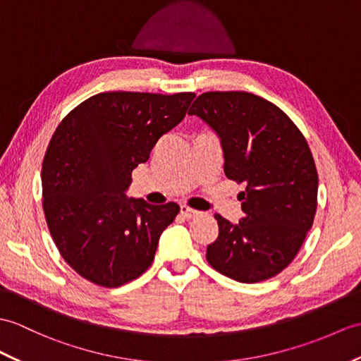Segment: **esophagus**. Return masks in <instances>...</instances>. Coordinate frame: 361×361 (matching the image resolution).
<instances>
[{
  "label": "esophagus",
  "instance_id": "1",
  "mask_svg": "<svg viewBox=\"0 0 361 361\" xmlns=\"http://www.w3.org/2000/svg\"><path fill=\"white\" fill-rule=\"evenodd\" d=\"M180 212H181V215L184 216V219H195V216H198L200 215V212L198 211H195V209H192V207H189V206H186V204H183L181 207H180Z\"/></svg>",
  "mask_w": 361,
  "mask_h": 361
}]
</instances>
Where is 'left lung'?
<instances>
[{
  "label": "left lung",
  "mask_w": 361,
  "mask_h": 361,
  "mask_svg": "<svg viewBox=\"0 0 361 361\" xmlns=\"http://www.w3.org/2000/svg\"><path fill=\"white\" fill-rule=\"evenodd\" d=\"M220 138L224 173L245 183V216L233 224L216 214L219 238L209 264L240 283L272 279L288 267L312 228L318 175L303 133L281 109L249 92H206L192 104Z\"/></svg>",
  "instance_id": "obj_1"
}]
</instances>
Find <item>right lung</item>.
<instances>
[{"mask_svg": "<svg viewBox=\"0 0 361 361\" xmlns=\"http://www.w3.org/2000/svg\"><path fill=\"white\" fill-rule=\"evenodd\" d=\"M195 98L104 92L58 126L41 171L50 235L73 271L98 286L118 288L147 271L158 240L180 206L128 198L132 171L172 130Z\"/></svg>", "mask_w": 361, "mask_h": 361, "instance_id": "right-lung-1", "label": "right lung"}]
</instances>
